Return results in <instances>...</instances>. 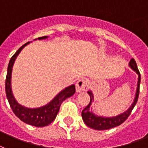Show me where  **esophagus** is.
I'll return each instance as SVG.
<instances>
[{
	"label": "esophagus",
	"mask_w": 148,
	"mask_h": 148,
	"mask_svg": "<svg viewBox=\"0 0 148 148\" xmlns=\"http://www.w3.org/2000/svg\"><path fill=\"white\" fill-rule=\"evenodd\" d=\"M89 87L88 81L84 79H80L76 82L75 84V90L77 93L82 92V91H86Z\"/></svg>",
	"instance_id": "34e87169"
}]
</instances>
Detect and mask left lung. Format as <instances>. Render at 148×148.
<instances>
[{
    "mask_svg": "<svg viewBox=\"0 0 148 148\" xmlns=\"http://www.w3.org/2000/svg\"><path fill=\"white\" fill-rule=\"evenodd\" d=\"M129 66L131 69H133L134 72H136V74L138 75V80H137V86H136L135 97H134L133 102L130 105V107L120 115L113 116V117H104V116L97 115L93 112L92 108H90L92 102H94L93 92L91 90L87 91V93L90 97V104L82 111V118H83V122L90 128L94 129L96 130H106L114 128V127H116L118 125H121L122 123H124L126 120V119L129 117V115H130L132 110L133 109V108L135 107L137 100H138L139 89H140V72L137 69L136 62L133 58H132L129 62Z\"/></svg>",
    "mask_w": 148,
    "mask_h": 148,
    "instance_id": "8db88e82",
    "label": "left lung"
}]
</instances>
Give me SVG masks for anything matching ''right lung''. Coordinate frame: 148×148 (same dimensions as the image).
<instances>
[{
    "label": "right lung",
    "mask_w": 148,
    "mask_h": 148,
    "mask_svg": "<svg viewBox=\"0 0 148 148\" xmlns=\"http://www.w3.org/2000/svg\"><path fill=\"white\" fill-rule=\"evenodd\" d=\"M47 38H48V36H41L36 40H45ZM30 42H28L21 47L10 60L8 67V72H7L6 81H5V91H6L7 98L9 102L12 111L20 120H22L26 124L33 125L36 127H44V126L51 124L55 119L58 113L59 112L60 106L62 102L66 98L70 97L75 94V86L73 84L71 86H67L65 89H63L51 101L49 102L48 104H45L42 107L31 108H26L22 104H20L16 101L15 97L13 95V93H12V68H13L16 58L19 54L21 51Z\"/></svg>",
    "instance_id": "add662e5"
}]
</instances>
